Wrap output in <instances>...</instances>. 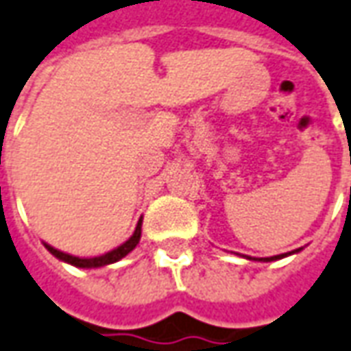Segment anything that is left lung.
<instances>
[{
	"mask_svg": "<svg viewBox=\"0 0 351 351\" xmlns=\"http://www.w3.org/2000/svg\"><path fill=\"white\" fill-rule=\"evenodd\" d=\"M300 250H294V252H288V254H280V256H273V257H261V259H256V261H276V259H282V257L290 256V254H295ZM247 259H254V257H247Z\"/></svg>",
	"mask_w": 351,
	"mask_h": 351,
	"instance_id": "8db88e82",
	"label": "left lung"
}]
</instances>
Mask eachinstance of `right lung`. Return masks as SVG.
I'll use <instances>...</instances> for the list:
<instances>
[{"label": "right lung", "mask_w": 351, "mask_h": 351, "mask_svg": "<svg viewBox=\"0 0 351 351\" xmlns=\"http://www.w3.org/2000/svg\"><path fill=\"white\" fill-rule=\"evenodd\" d=\"M140 236H142V219L138 221V225H136L134 234L130 236L128 240H126L125 244H121L115 250H111V252H107L104 256H97V257H76L71 256V254H65V252H59L56 250L53 245L44 244L47 247V252L51 254V256H56L57 259H61V261H65V263H71V265L80 267V269H97V267H106L111 265V263H117L119 259H123L125 256H128L132 250H134L138 242H140Z\"/></svg>", "instance_id": "right-lung-1"}]
</instances>
